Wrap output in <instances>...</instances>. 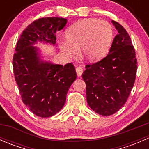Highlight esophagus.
Returning a JSON list of instances; mask_svg holds the SVG:
<instances>
[{
	"label": "esophagus",
	"instance_id": "obj_1",
	"mask_svg": "<svg viewBox=\"0 0 149 149\" xmlns=\"http://www.w3.org/2000/svg\"><path fill=\"white\" fill-rule=\"evenodd\" d=\"M76 73H77V76H81L84 71L83 68H82L81 66H78V67L76 68Z\"/></svg>",
	"mask_w": 149,
	"mask_h": 149
}]
</instances>
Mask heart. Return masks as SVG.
Masks as SVG:
<instances>
[{"label":"heart","mask_w":149,"mask_h":149,"mask_svg":"<svg viewBox=\"0 0 149 149\" xmlns=\"http://www.w3.org/2000/svg\"><path fill=\"white\" fill-rule=\"evenodd\" d=\"M112 25L106 21L88 18L76 22L66 31V40L59 42L63 55L76 58L81 47V52L91 61L102 59L109 52L113 40Z\"/></svg>","instance_id":"1"}]
</instances>
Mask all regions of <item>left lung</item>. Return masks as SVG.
Instances as JSON below:
<instances>
[{
    "label": "left lung",
    "instance_id": "left-lung-1",
    "mask_svg": "<svg viewBox=\"0 0 149 149\" xmlns=\"http://www.w3.org/2000/svg\"><path fill=\"white\" fill-rule=\"evenodd\" d=\"M112 23L118 34L109 53L96 63L86 65L82 78L86 83L88 106L103 116L115 114L125 104L134 85L137 59L130 37L117 22Z\"/></svg>",
    "mask_w": 149,
    "mask_h": 149
}]
</instances>
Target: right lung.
<instances>
[{
  "mask_svg": "<svg viewBox=\"0 0 149 149\" xmlns=\"http://www.w3.org/2000/svg\"><path fill=\"white\" fill-rule=\"evenodd\" d=\"M66 23L67 19L60 17L34 21L21 34L13 57L15 80L22 101L41 118L53 116L62 109L76 73L72 63L63 65L42 61L33 45L37 41L55 45V33Z\"/></svg>",
  "mask_w": 149,
  "mask_h": 149,
  "instance_id": "right-lung-1",
  "label": "right lung"
}]
</instances>
